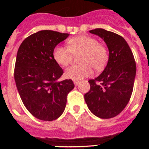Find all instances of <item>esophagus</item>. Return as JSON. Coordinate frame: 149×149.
<instances>
[{
    "label": "esophagus",
    "mask_w": 149,
    "mask_h": 149,
    "mask_svg": "<svg viewBox=\"0 0 149 149\" xmlns=\"http://www.w3.org/2000/svg\"><path fill=\"white\" fill-rule=\"evenodd\" d=\"M73 83H74L75 86H78L79 84V82L78 80H73Z\"/></svg>",
    "instance_id": "1"
}]
</instances>
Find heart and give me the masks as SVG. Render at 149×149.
Wrapping results in <instances>:
<instances>
[{
    "label": "heart",
    "instance_id": "1",
    "mask_svg": "<svg viewBox=\"0 0 149 149\" xmlns=\"http://www.w3.org/2000/svg\"><path fill=\"white\" fill-rule=\"evenodd\" d=\"M68 48L58 45L53 50V58L58 65L66 66L72 61V53L81 52L79 57L80 65L68 68L65 77L74 80H80L92 73L91 66L96 71H102L108 62V51L104 45L98 43L95 38L80 36L70 38Z\"/></svg>",
    "mask_w": 149,
    "mask_h": 149
}]
</instances>
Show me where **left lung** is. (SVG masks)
<instances>
[{
  "label": "left lung",
  "instance_id": "1",
  "mask_svg": "<svg viewBox=\"0 0 149 149\" xmlns=\"http://www.w3.org/2000/svg\"><path fill=\"white\" fill-rule=\"evenodd\" d=\"M104 41L109 58L101 74L90 79L91 89L84 95L89 110L97 117L108 119L121 112L129 102L136 75L134 56L125 39L103 29L91 30Z\"/></svg>",
  "mask_w": 149,
  "mask_h": 149
}]
</instances>
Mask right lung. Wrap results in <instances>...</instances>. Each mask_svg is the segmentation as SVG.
Segmentation results:
<instances>
[{"instance_id":"add662e5","label":"right lung","mask_w":149,"mask_h":149,"mask_svg":"<svg viewBox=\"0 0 149 149\" xmlns=\"http://www.w3.org/2000/svg\"><path fill=\"white\" fill-rule=\"evenodd\" d=\"M70 36L42 30L24 39L16 57L15 80L23 104L39 120L51 121L65 108L68 93L74 88L72 79L57 82L63 69L53 58V50Z\"/></svg>"}]
</instances>
